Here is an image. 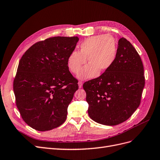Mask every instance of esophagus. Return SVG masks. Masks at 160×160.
<instances>
[{"mask_svg":"<svg viewBox=\"0 0 160 160\" xmlns=\"http://www.w3.org/2000/svg\"><path fill=\"white\" fill-rule=\"evenodd\" d=\"M78 85H79V89H81V88H82V81H79V82H78Z\"/></svg>","mask_w":160,"mask_h":160,"instance_id":"obj_1","label":"esophagus"}]
</instances>
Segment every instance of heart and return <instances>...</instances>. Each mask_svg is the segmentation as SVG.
I'll list each match as a JSON object with an SVG mask.
<instances>
[{"mask_svg": "<svg viewBox=\"0 0 160 160\" xmlns=\"http://www.w3.org/2000/svg\"><path fill=\"white\" fill-rule=\"evenodd\" d=\"M117 53L115 39L111 35L101 34L87 38L79 45V52H71L68 58V67L71 72L77 74L86 63H89L78 74L79 79L96 78L99 73L108 70L113 65Z\"/></svg>", "mask_w": 160, "mask_h": 160, "instance_id": "1", "label": "heart"}]
</instances>
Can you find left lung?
Here are the masks:
<instances>
[{
  "label": "left lung",
  "instance_id": "8db88e82",
  "mask_svg": "<svg viewBox=\"0 0 160 160\" xmlns=\"http://www.w3.org/2000/svg\"><path fill=\"white\" fill-rule=\"evenodd\" d=\"M144 85L139 54L129 41L120 38L113 65L98 78L83 84L90 118L108 126L124 122L139 107Z\"/></svg>",
  "mask_w": 160,
  "mask_h": 160
}]
</instances>
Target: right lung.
<instances>
[{
  "label": "right lung",
  "mask_w": 160,
  "mask_h": 160,
  "mask_svg": "<svg viewBox=\"0 0 160 160\" xmlns=\"http://www.w3.org/2000/svg\"><path fill=\"white\" fill-rule=\"evenodd\" d=\"M78 36L49 38L32 46L20 59L14 80L16 106L24 122L38 131L62 125L78 84L68 67Z\"/></svg>",
  "instance_id": "1"
}]
</instances>
